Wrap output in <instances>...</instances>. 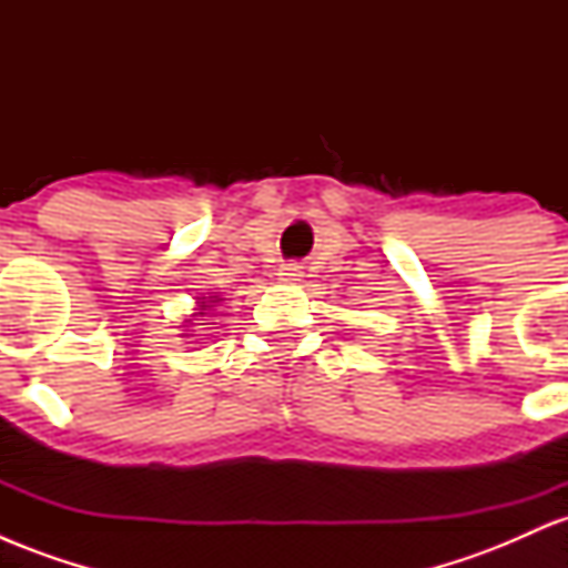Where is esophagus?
<instances>
[{
  "mask_svg": "<svg viewBox=\"0 0 568 568\" xmlns=\"http://www.w3.org/2000/svg\"><path fill=\"white\" fill-rule=\"evenodd\" d=\"M277 275H280V280H283V283H296V280H302L304 272H302V266H298V264H283V266H280Z\"/></svg>",
  "mask_w": 568,
  "mask_h": 568,
  "instance_id": "34e87169",
  "label": "esophagus"
}]
</instances>
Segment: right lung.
I'll return each instance as SVG.
<instances>
[{
  "mask_svg": "<svg viewBox=\"0 0 568 568\" xmlns=\"http://www.w3.org/2000/svg\"><path fill=\"white\" fill-rule=\"evenodd\" d=\"M200 304H202V306H205V302H200ZM197 315H205V312H197Z\"/></svg>",
  "mask_w": 568,
  "mask_h": 568,
  "instance_id": "obj_1",
  "label": "right lung"
}]
</instances>
